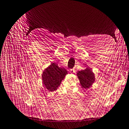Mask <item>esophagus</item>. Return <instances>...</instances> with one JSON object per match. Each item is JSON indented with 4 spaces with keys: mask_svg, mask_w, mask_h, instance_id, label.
Returning <instances> with one entry per match:
<instances>
[{
    "mask_svg": "<svg viewBox=\"0 0 129 129\" xmlns=\"http://www.w3.org/2000/svg\"><path fill=\"white\" fill-rule=\"evenodd\" d=\"M69 71H70V72H71V73H73V72H74V70L70 69V70H69Z\"/></svg>",
    "mask_w": 129,
    "mask_h": 129,
    "instance_id": "1",
    "label": "esophagus"
}]
</instances>
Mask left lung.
I'll return each instance as SVG.
<instances>
[{"mask_svg":"<svg viewBox=\"0 0 129 129\" xmlns=\"http://www.w3.org/2000/svg\"><path fill=\"white\" fill-rule=\"evenodd\" d=\"M77 76L81 86L84 89H89L95 82L94 73L89 67H86L83 70L78 71L77 73Z\"/></svg>","mask_w":129,"mask_h":129,"instance_id":"left-lung-1","label":"left lung"}]
</instances>
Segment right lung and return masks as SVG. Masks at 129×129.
Returning <instances> with one entry per match:
<instances>
[{"label":"right lung","instance_id":"right-lung-1","mask_svg":"<svg viewBox=\"0 0 129 129\" xmlns=\"http://www.w3.org/2000/svg\"><path fill=\"white\" fill-rule=\"evenodd\" d=\"M67 74V70L59 67L58 64L53 62L43 72L42 78L43 86L51 92L57 90Z\"/></svg>","mask_w":129,"mask_h":129}]
</instances>
